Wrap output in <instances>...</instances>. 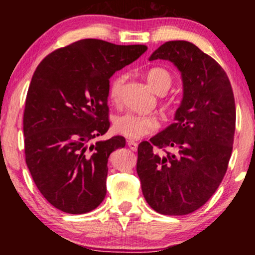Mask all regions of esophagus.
<instances>
[{
  "instance_id": "esophagus-1",
  "label": "esophagus",
  "mask_w": 255,
  "mask_h": 255,
  "mask_svg": "<svg viewBox=\"0 0 255 255\" xmlns=\"http://www.w3.org/2000/svg\"><path fill=\"white\" fill-rule=\"evenodd\" d=\"M128 146L132 149V151H137V148H138V142H135V141H133V140H128Z\"/></svg>"
}]
</instances>
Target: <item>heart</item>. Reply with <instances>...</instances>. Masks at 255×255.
I'll return each mask as SVG.
<instances>
[{"label": "heart", "instance_id": "obj_1", "mask_svg": "<svg viewBox=\"0 0 255 255\" xmlns=\"http://www.w3.org/2000/svg\"><path fill=\"white\" fill-rule=\"evenodd\" d=\"M128 76L124 73L115 75L109 83V99L117 102L121 99L122 89ZM146 81L148 86L159 95H163L170 88L173 78L165 68L154 67L146 73ZM159 128V122L152 115H138L134 113H124L115 117L114 128L118 134L130 139H140L151 134Z\"/></svg>", "mask_w": 255, "mask_h": 255}]
</instances>
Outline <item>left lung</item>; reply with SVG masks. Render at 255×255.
Listing matches in <instances>:
<instances>
[{
	"label": "left lung",
	"mask_w": 255,
	"mask_h": 255,
	"mask_svg": "<svg viewBox=\"0 0 255 255\" xmlns=\"http://www.w3.org/2000/svg\"><path fill=\"white\" fill-rule=\"evenodd\" d=\"M156 59L179 69L183 97L175 123L139 144L137 173L153 210L188 215L207 203L228 169L236 130L235 96L221 65L189 41H167L149 57Z\"/></svg>",
	"instance_id": "obj_1"
}]
</instances>
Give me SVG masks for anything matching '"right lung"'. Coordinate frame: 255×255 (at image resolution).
Instances as JSON below:
<instances>
[{
	"instance_id": "add662e5",
	"label": "right lung",
	"mask_w": 255,
	"mask_h": 255,
	"mask_svg": "<svg viewBox=\"0 0 255 255\" xmlns=\"http://www.w3.org/2000/svg\"><path fill=\"white\" fill-rule=\"evenodd\" d=\"M146 50L82 39L52 52L34 71L23 117L25 161L54 208L86 214L106 197L108 159L125 138L90 141L109 130V79Z\"/></svg>"
}]
</instances>
